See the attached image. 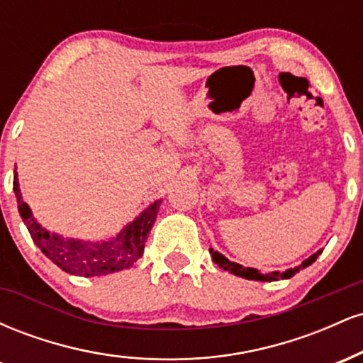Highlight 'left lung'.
I'll return each instance as SVG.
<instances>
[{
  "label": "left lung",
  "instance_id": "left-lung-1",
  "mask_svg": "<svg viewBox=\"0 0 363 363\" xmlns=\"http://www.w3.org/2000/svg\"><path fill=\"white\" fill-rule=\"evenodd\" d=\"M320 252H323V249H319L318 252H314L311 257H307L306 261H302V264L295 266V268L286 269L285 273H280V272L261 273V272H257L256 268H245V266L239 264V262L228 261L227 257L223 256V254H220L218 251H213V249H210V254H211V257H213V261L220 266V268L225 269V272L235 274V277L245 278V280H256V281H277V280H280V278L294 277L295 273H298V272H301V269L307 268V266H311L312 262L318 259V256H319Z\"/></svg>",
  "mask_w": 363,
  "mask_h": 363
}]
</instances>
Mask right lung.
<instances>
[{
	"instance_id": "add662e5",
	"label": "right lung",
	"mask_w": 363,
	"mask_h": 363,
	"mask_svg": "<svg viewBox=\"0 0 363 363\" xmlns=\"http://www.w3.org/2000/svg\"><path fill=\"white\" fill-rule=\"evenodd\" d=\"M13 191L18 201V211L30 232L32 240L54 264L62 272L77 277H102L128 269L140 259L145 251L150 230L155 223L162 199L145 208L133 222H129L116 237L106 240H80L61 237L48 230L34 218L30 206L20 193L18 172H13Z\"/></svg>"
}]
</instances>
